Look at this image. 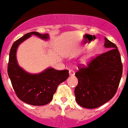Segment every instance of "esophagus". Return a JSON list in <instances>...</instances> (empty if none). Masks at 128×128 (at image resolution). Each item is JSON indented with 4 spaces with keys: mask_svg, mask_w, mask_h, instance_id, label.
Wrapping results in <instances>:
<instances>
[{
    "mask_svg": "<svg viewBox=\"0 0 128 128\" xmlns=\"http://www.w3.org/2000/svg\"><path fill=\"white\" fill-rule=\"evenodd\" d=\"M69 74H70V76H74V74H75V72L74 71L72 70H69Z\"/></svg>",
    "mask_w": 128,
    "mask_h": 128,
    "instance_id": "obj_1",
    "label": "esophagus"
}]
</instances>
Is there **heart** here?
Wrapping results in <instances>:
<instances>
[{"mask_svg":"<svg viewBox=\"0 0 128 128\" xmlns=\"http://www.w3.org/2000/svg\"><path fill=\"white\" fill-rule=\"evenodd\" d=\"M91 57H92L91 54H87V55H86V56H84V57L82 58V63H84V64H85V63H86V62H87L91 58Z\"/></svg>","mask_w":128,"mask_h":128,"instance_id":"heart-1","label":"heart"}]
</instances>
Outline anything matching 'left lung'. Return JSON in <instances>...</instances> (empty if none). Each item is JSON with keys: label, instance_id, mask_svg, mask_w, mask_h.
<instances>
[{"label": "left lung", "instance_id": "1", "mask_svg": "<svg viewBox=\"0 0 128 128\" xmlns=\"http://www.w3.org/2000/svg\"><path fill=\"white\" fill-rule=\"evenodd\" d=\"M104 40V47L109 50L92 59L87 66H79L75 74L78 80L76 100L85 108H96L111 100L121 80L123 66L119 51L116 44Z\"/></svg>", "mask_w": 128, "mask_h": 128}]
</instances>
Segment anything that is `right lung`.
I'll list each match as a JSON object with an SVG mask.
<instances>
[{
  "mask_svg": "<svg viewBox=\"0 0 128 128\" xmlns=\"http://www.w3.org/2000/svg\"><path fill=\"white\" fill-rule=\"evenodd\" d=\"M32 35L44 40L49 39L48 34L31 32L15 41L9 54L8 74L19 99L30 105L43 106L52 100L58 85L68 78L69 73L66 70L60 71L48 68L39 74H30L19 66L16 60L17 48Z\"/></svg>",
  "mask_w": 128,
  "mask_h": 128,
  "instance_id": "1",
  "label": "right lung"
}]
</instances>
